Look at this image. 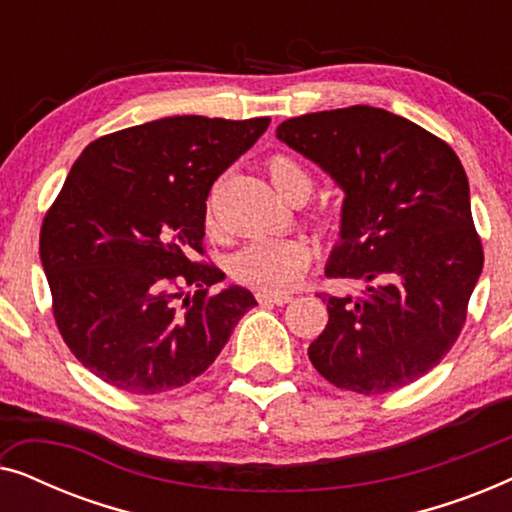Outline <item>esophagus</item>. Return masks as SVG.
Returning a JSON list of instances; mask_svg holds the SVG:
<instances>
[{
	"mask_svg": "<svg viewBox=\"0 0 512 512\" xmlns=\"http://www.w3.org/2000/svg\"><path fill=\"white\" fill-rule=\"evenodd\" d=\"M256 300L265 305H286L291 303V293H272V291H256Z\"/></svg>",
	"mask_w": 512,
	"mask_h": 512,
	"instance_id": "obj_1",
	"label": "esophagus"
}]
</instances>
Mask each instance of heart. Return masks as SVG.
I'll list each match as a JSON object with an SVG mask.
<instances>
[{
	"instance_id": "b5f03b06",
	"label": "heart",
	"mask_w": 512,
	"mask_h": 512,
	"mask_svg": "<svg viewBox=\"0 0 512 512\" xmlns=\"http://www.w3.org/2000/svg\"><path fill=\"white\" fill-rule=\"evenodd\" d=\"M265 172L282 198L303 202L314 181L305 163L291 153H272L265 160ZM326 212L321 209L319 219ZM312 263V247L303 237H265L235 251L228 261V272L235 282L258 291H284L305 275Z\"/></svg>"
}]
</instances>
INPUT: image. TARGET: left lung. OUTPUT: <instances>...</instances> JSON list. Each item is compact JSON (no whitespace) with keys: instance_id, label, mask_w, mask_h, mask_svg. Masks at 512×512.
I'll return each instance as SVG.
<instances>
[{"instance_id":"left-lung-1","label":"left lung","mask_w":512,"mask_h":512,"mask_svg":"<svg viewBox=\"0 0 512 512\" xmlns=\"http://www.w3.org/2000/svg\"><path fill=\"white\" fill-rule=\"evenodd\" d=\"M277 137L345 191L326 277L363 282L328 307L312 366L338 389L387 394L436 368L466 324L482 272L464 165L443 139L356 104L289 118Z\"/></svg>"}]
</instances>
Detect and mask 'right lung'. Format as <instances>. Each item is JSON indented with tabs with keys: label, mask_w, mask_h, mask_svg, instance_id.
<instances>
[{
	"label": "right lung",
	"mask_w": 512,
	"mask_h": 512,
	"mask_svg": "<svg viewBox=\"0 0 512 512\" xmlns=\"http://www.w3.org/2000/svg\"><path fill=\"white\" fill-rule=\"evenodd\" d=\"M270 118L170 116L90 142L41 223L55 326L90 373L128 394L184 387L212 366L256 305L212 293L200 261L207 195ZM194 293L185 296V289Z\"/></svg>",
	"instance_id": "add662e5"
}]
</instances>
